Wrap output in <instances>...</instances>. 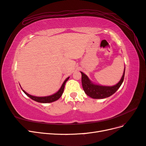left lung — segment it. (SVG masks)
<instances>
[{"label": "left lung", "mask_w": 146, "mask_h": 146, "mask_svg": "<svg viewBox=\"0 0 146 146\" xmlns=\"http://www.w3.org/2000/svg\"><path fill=\"white\" fill-rule=\"evenodd\" d=\"M125 70V68H124V70H123V73L120 81L116 85L112 86L96 85V84L92 83L86 75L82 72H80L82 74V86L84 91L86 95L93 99H104L108 98V97L113 95L114 92H116V91L121 86L123 81V78H124Z\"/></svg>", "instance_id": "obj_1"}]
</instances>
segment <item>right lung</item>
<instances>
[{"label":"right lung","mask_w":146,"mask_h":146,"mask_svg":"<svg viewBox=\"0 0 146 146\" xmlns=\"http://www.w3.org/2000/svg\"><path fill=\"white\" fill-rule=\"evenodd\" d=\"M69 77H68L66 79L64 82H63L62 86H61L60 89L58 91H57L56 93L52 94L51 96H44V97L33 96H32V95H30V94L27 93V92H26L24 90H23V88H22L21 87V88L22 90L23 91L24 93L26 95H27L28 97H29L30 99H32V100L36 101V102H39V103H44V104H46V103H51V102H53L57 100L60 98V97L63 93L64 88L66 82L69 80Z\"/></svg>","instance_id":"right-lung-1"}]
</instances>
